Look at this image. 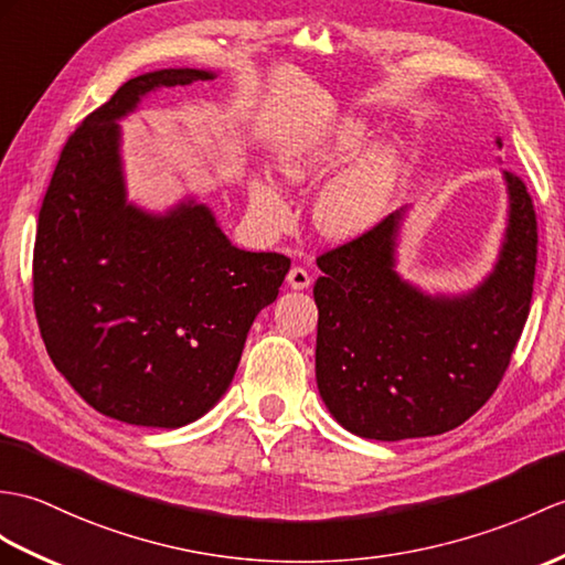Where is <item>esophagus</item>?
I'll return each instance as SVG.
<instances>
[{
    "label": "esophagus",
    "instance_id": "esophagus-1",
    "mask_svg": "<svg viewBox=\"0 0 565 565\" xmlns=\"http://www.w3.org/2000/svg\"><path fill=\"white\" fill-rule=\"evenodd\" d=\"M288 286L296 288V291H303V288L310 286V274L303 269V267H291L288 269V277H286Z\"/></svg>",
    "mask_w": 565,
    "mask_h": 565
}]
</instances>
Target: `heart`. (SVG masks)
Wrapping results in <instances>:
<instances>
[{
    "label": "heart",
    "mask_w": 565,
    "mask_h": 565,
    "mask_svg": "<svg viewBox=\"0 0 565 565\" xmlns=\"http://www.w3.org/2000/svg\"><path fill=\"white\" fill-rule=\"evenodd\" d=\"M363 141V129L356 122L337 127L324 139L291 141L279 156V170L288 182H310L337 163H344L356 153ZM395 178V159L390 151H377L351 175L327 188L315 204V223L332 238H351L365 231L383 212ZM253 204L269 221L286 218V204L269 182H255Z\"/></svg>",
    "instance_id": "heart-1"
}]
</instances>
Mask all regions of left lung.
Returning <instances> with one entry per match:
<instances>
[{
	"label": "left lung",
	"mask_w": 565,
	"mask_h": 565,
	"mask_svg": "<svg viewBox=\"0 0 565 565\" xmlns=\"http://www.w3.org/2000/svg\"><path fill=\"white\" fill-rule=\"evenodd\" d=\"M501 143V141H498ZM510 223L495 271L465 298H428L392 269L399 214L318 255L315 375L327 409L373 440L440 436L491 399L527 322L536 212L505 170Z\"/></svg>",
	"instance_id": "8db88e82"
}]
</instances>
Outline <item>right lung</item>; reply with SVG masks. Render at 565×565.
Instances as JSON below:
<instances>
[{
  "mask_svg": "<svg viewBox=\"0 0 565 565\" xmlns=\"http://www.w3.org/2000/svg\"><path fill=\"white\" fill-rule=\"evenodd\" d=\"M204 78H129L70 135L38 214L33 308L50 359L96 412L132 426L178 428L212 409L291 267L233 247L202 204L163 218L125 204L115 120L151 88Z\"/></svg>",
  "mask_w": 565,
  "mask_h": 565,
  "instance_id": "1",
  "label": "right lung"
}]
</instances>
